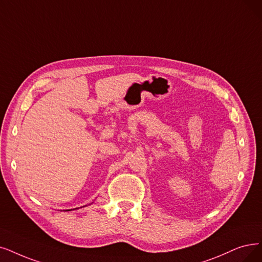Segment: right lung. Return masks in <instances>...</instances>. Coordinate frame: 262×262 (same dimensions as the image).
<instances>
[{"label":"right lung","mask_w":262,"mask_h":262,"mask_svg":"<svg viewBox=\"0 0 262 262\" xmlns=\"http://www.w3.org/2000/svg\"><path fill=\"white\" fill-rule=\"evenodd\" d=\"M68 211H70V210H68Z\"/></svg>","instance_id":"right-lung-1"}]
</instances>
